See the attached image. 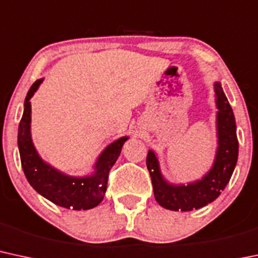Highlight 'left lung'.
<instances>
[{
    "mask_svg": "<svg viewBox=\"0 0 258 258\" xmlns=\"http://www.w3.org/2000/svg\"><path fill=\"white\" fill-rule=\"evenodd\" d=\"M216 101L217 148L213 163L201 179L187 183H174L165 179L160 170L159 158L153 149L147 155V168L157 202L169 211L187 212L202 208L219 197L228 185L239 154L236 123L233 109L226 99L220 82H214Z\"/></svg>",
    "mask_w": 258,
    "mask_h": 258,
    "instance_id": "1",
    "label": "left lung"
}]
</instances>
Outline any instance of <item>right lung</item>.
I'll return each instance as SVG.
<instances>
[{
  "mask_svg": "<svg viewBox=\"0 0 258 258\" xmlns=\"http://www.w3.org/2000/svg\"><path fill=\"white\" fill-rule=\"evenodd\" d=\"M42 82L44 78L38 79L30 87L25 97L24 111L18 128V149L25 177L39 195L60 207L75 211L97 207L105 196L110 169L117 160L128 136H123L107 144L95 160L90 174L75 176L58 170L42 159L32 138L30 99Z\"/></svg>",
  "mask_w": 258,
  "mask_h": 258,
  "instance_id": "add662e5",
  "label": "right lung"
}]
</instances>
